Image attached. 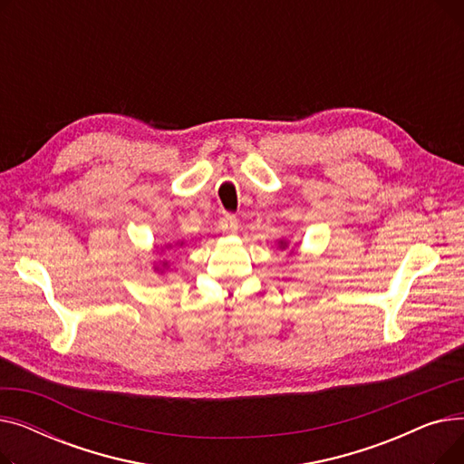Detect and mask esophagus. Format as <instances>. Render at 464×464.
<instances>
[{
	"instance_id": "34e87169",
	"label": "esophagus",
	"mask_w": 464,
	"mask_h": 464,
	"mask_svg": "<svg viewBox=\"0 0 464 464\" xmlns=\"http://www.w3.org/2000/svg\"><path fill=\"white\" fill-rule=\"evenodd\" d=\"M219 229H222V231L227 233V235L237 233V229H238V219H237L233 214H224L222 218H219Z\"/></svg>"
}]
</instances>
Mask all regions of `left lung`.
<instances>
[{
	"label": "left lung",
	"instance_id": "8db88e82",
	"mask_svg": "<svg viewBox=\"0 0 464 464\" xmlns=\"http://www.w3.org/2000/svg\"><path fill=\"white\" fill-rule=\"evenodd\" d=\"M287 245H289L287 240H278V246H280V250H285V248H287ZM291 252H294V250H291Z\"/></svg>",
	"mask_w": 464,
	"mask_h": 464
}]
</instances>
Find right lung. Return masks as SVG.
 <instances>
[{"mask_svg": "<svg viewBox=\"0 0 464 464\" xmlns=\"http://www.w3.org/2000/svg\"><path fill=\"white\" fill-rule=\"evenodd\" d=\"M184 245V240L180 242H177L175 246H182ZM173 245H165V246H161V252H165V250H170V248H175ZM170 269V265H169V261L167 259H158V261H154V271H158V273H161V275H165L167 271Z\"/></svg>", "mask_w": 464, "mask_h": 464, "instance_id": "1", "label": "right lung"}]
</instances>
